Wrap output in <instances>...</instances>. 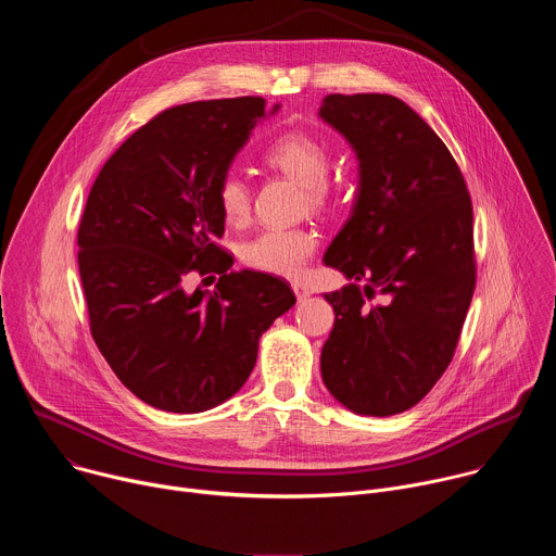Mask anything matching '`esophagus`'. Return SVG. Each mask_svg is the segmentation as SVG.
I'll list each match as a JSON object with an SVG mask.
<instances>
[{
	"instance_id": "1",
	"label": "esophagus",
	"mask_w": 556,
	"mask_h": 556,
	"mask_svg": "<svg viewBox=\"0 0 556 556\" xmlns=\"http://www.w3.org/2000/svg\"><path fill=\"white\" fill-rule=\"evenodd\" d=\"M292 290H294V294H296V301H305L312 292H309V288L305 286V283H301V281H294L292 283Z\"/></svg>"
}]
</instances>
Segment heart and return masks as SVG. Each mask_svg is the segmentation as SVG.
<instances>
[{
    "mask_svg": "<svg viewBox=\"0 0 556 556\" xmlns=\"http://www.w3.org/2000/svg\"><path fill=\"white\" fill-rule=\"evenodd\" d=\"M328 144L305 131H290L279 136L266 151V163L288 178L305 187L307 202L314 208L330 204L334 189L328 182L330 172ZM217 204L230 224H244L251 213V189L240 174H226L217 187ZM316 249L314 232L305 228L273 226L244 242L240 257L249 268L277 275L296 277Z\"/></svg>",
    "mask_w": 556,
    "mask_h": 556,
    "instance_id": "1",
    "label": "heart"
}]
</instances>
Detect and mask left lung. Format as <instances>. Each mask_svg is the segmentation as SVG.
<instances>
[{
	"label": "left lung",
	"mask_w": 556,
	"mask_h": 556,
	"mask_svg": "<svg viewBox=\"0 0 556 556\" xmlns=\"http://www.w3.org/2000/svg\"><path fill=\"white\" fill-rule=\"evenodd\" d=\"M319 118L358 161L352 213L324 257L350 283L324 294L337 319L321 376L358 416L403 414L448 367L472 299L470 198L446 144L401 99L328 94Z\"/></svg>",
	"instance_id": "1"
}]
</instances>
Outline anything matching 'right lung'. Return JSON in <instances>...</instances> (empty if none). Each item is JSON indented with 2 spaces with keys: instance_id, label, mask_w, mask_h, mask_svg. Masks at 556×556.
<instances>
[{
  "instance_id": "right-lung-1",
  "label": "right lung",
  "mask_w": 556,
  "mask_h": 556,
  "mask_svg": "<svg viewBox=\"0 0 556 556\" xmlns=\"http://www.w3.org/2000/svg\"><path fill=\"white\" fill-rule=\"evenodd\" d=\"M260 97L165 110L101 169L78 226V273L92 337L118 380L149 407L200 414L244 387L262 334L294 305L277 277L230 270L219 180L255 125ZM217 271L215 291L186 290Z\"/></svg>"
}]
</instances>
